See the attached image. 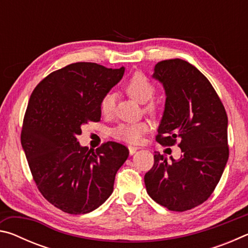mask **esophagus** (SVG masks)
<instances>
[{"label": "esophagus", "instance_id": "esophagus-1", "mask_svg": "<svg viewBox=\"0 0 248 248\" xmlns=\"http://www.w3.org/2000/svg\"><path fill=\"white\" fill-rule=\"evenodd\" d=\"M128 149H129V154L130 155H133L138 151V148H136V146H129Z\"/></svg>", "mask_w": 248, "mask_h": 248}]
</instances>
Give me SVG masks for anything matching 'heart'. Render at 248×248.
I'll return each instance as SVG.
<instances>
[{"label": "heart", "mask_w": 248, "mask_h": 248, "mask_svg": "<svg viewBox=\"0 0 248 248\" xmlns=\"http://www.w3.org/2000/svg\"><path fill=\"white\" fill-rule=\"evenodd\" d=\"M125 91L139 103H146L153 98L155 94V87L150 79L142 73L133 74L125 83ZM116 106V95L112 92H109L102 98L100 102V110L105 116H111L114 114ZM155 105L150 103L146 106V110L150 112L155 111ZM149 125L145 121L139 123H128L120 124L112 130V136L115 139L125 142V143L136 144L139 143L142 139V136L148 131Z\"/></svg>", "instance_id": "heart-1"}]
</instances>
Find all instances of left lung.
I'll return each instance as SVG.
<instances>
[{
    "instance_id": "8db88e82",
    "label": "left lung",
    "mask_w": 248,
    "mask_h": 248,
    "mask_svg": "<svg viewBox=\"0 0 248 248\" xmlns=\"http://www.w3.org/2000/svg\"><path fill=\"white\" fill-rule=\"evenodd\" d=\"M152 78L165 91V108L156 140L178 146L182 156L167 162L154 155L144 176L149 196L171 211H186L207 200L219 183L229 159L228 116L211 83L182 59L154 66Z\"/></svg>"
}]
</instances>
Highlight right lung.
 I'll list each match as a JSON object with an SVG mask.
<instances>
[{"label":"right lung","instance_id":"obj_1","mask_svg":"<svg viewBox=\"0 0 248 248\" xmlns=\"http://www.w3.org/2000/svg\"><path fill=\"white\" fill-rule=\"evenodd\" d=\"M124 68L77 62L50 73L29 98L22 146L39 191L70 215L97 209L114 190L115 176L129 150L109 141L89 150L78 137L100 120V102L124 77Z\"/></svg>","mask_w":248,"mask_h":248}]
</instances>
